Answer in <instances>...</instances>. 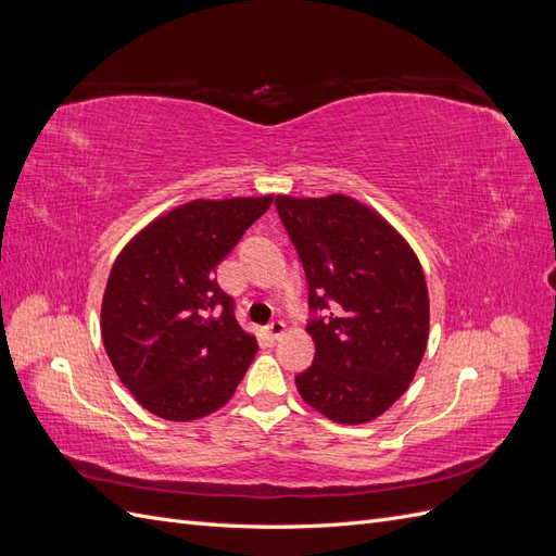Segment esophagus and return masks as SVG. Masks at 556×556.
I'll return each instance as SVG.
<instances>
[{
	"label": "esophagus",
	"instance_id": "obj_1",
	"mask_svg": "<svg viewBox=\"0 0 556 556\" xmlns=\"http://www.w3.org/2000/svg\"><path fill=\"white\" fill-rule=\"evenodd\" d=\"M282 333H285V323H280V319H274V323L266 327V339L268 341H278Z\"/></svg>",
	"mask_w": 556,
	"mask_h": 556
}]
</instances>
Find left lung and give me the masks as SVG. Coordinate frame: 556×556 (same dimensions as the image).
I'll return each mask as SVG.
<instances>
[{
	"label": "left lung",
	"mask_w": 556,
	"mask_h": 556,
	"mask_svg": "<svg viewBox=\"0 0 556 556\" xmlns=\"http://www.w3.org/2000/svg\"><path fill=\"white\" fill-rule=\"evenodd\" d=\"M304 264L315 359L296 376L311 408L339 425L380 417L408 390L429 341L422 264L380 213L345 194L276 197Z\"/></svg>",
	"instance_id": "left-lung-1"
}]
</instances>
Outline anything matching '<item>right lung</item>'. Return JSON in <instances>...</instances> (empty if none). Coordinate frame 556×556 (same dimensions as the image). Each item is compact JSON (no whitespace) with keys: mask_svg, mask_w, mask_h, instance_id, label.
I'll return each mask as SVG.
<instances>
[{"mask_svg":"<svg viewBox=\"0 0 556 556\" xmlns=\"http://www.w3.org/2000/svg\"><path fill=\"white\" fill-rule=\"evenodd\" d=\"M271 201L274 194L188 201L148 223L113 262L102 341L146 410L192 422L237 392L257 341L233 317L215 266Z\"/></svg>","mask_w":556,"mask_h":556,"instance_id":"add662e5","label":"right lung"}]
</instances>
